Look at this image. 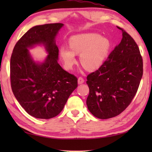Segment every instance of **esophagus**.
Listing matches in <instances>:
<instances>
[{"instance_id":"obj_1","label":"esophagus","mask_w":152,"mask_h":152,"mask_svg":"<svg viewBox=\"0 0 152 152\" xmlns=\"http://www.w3.org/2000/svg\"><path fill=\"white\" fill-rule=\"evenodd\" d=\"M84 78H82V77H79L78 79V83L79 84H81L82 83H84Z\"/></svg>"}]
</instances>
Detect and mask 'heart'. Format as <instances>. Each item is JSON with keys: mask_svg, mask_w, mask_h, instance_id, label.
<instances>
[{"mask_svg": "<svg viewBox=\"0 0 152 152\" xmlns=\"http://www.w3.org/2000/svg\"><path fill=\"white\" fill-rule=\"evenodd\" d=\"M69 45L70 48L62 45L60 49V56L65 68H72L76 62V54H80V60L82 66L92 71L99 68L104 62L111 44L107 37L95 33H88L72 36L69 40Z\"/></svg>", "mask_w": 152, "mask_h": 152, "instance_id": "heart-1", "label": "heart"}]
</instances>
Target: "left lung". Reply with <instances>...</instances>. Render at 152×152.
I'll use <instances>...</instances> for the list:
<instances>
[{
	"label": "left lung",
	"instance_id": "8db88e82",
	"mask_svg": "<svg viewBox=\"0 0 152 152\" xmlns=\"http://www.w3.org/2000/svg\"><path fill=\"white\" fill-rule=\"evenodd\" d=\"M123 38L107 60L87 76L86 104L94 117L107 119L125 110L135 96L143 76V59L135 40L119 27Z\"/></svg>",
	"mask_w": 152,
	"mask_h": 152
}]
</instances>
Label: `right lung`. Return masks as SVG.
<instances>
[{
  "mask_svg": "<svg viewBox=\"0 0 152 152\" xmlns=\"http://www.w3.org/2000/svg\"><path fill=\"white\" fill-rule=\"evenodd\" d=\"M62 23L37 25L27 31L15 44L11 57L10 78L12 92L26 112L38 119L57 116L78 86L76 77L58 63L59 50L55 37ZM42 43L49 55L36 64L28 47Z\"/></svg>",
  "mask_w": 152,
  "mask_h": 152,
  "instance_id": "right-lung-1",
  "label": "right lung"
}]
</instances>
